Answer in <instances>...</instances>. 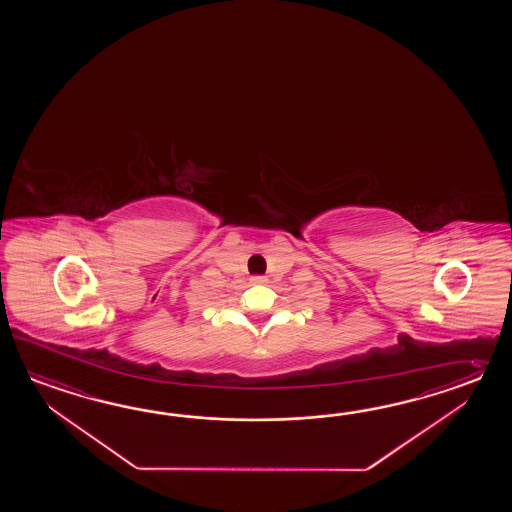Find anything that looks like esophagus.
Here are the masks:
<instances>
[{
    "mask_svg": "<svg viewBox=\"0 0 512 512\" xmlns=\"http://www.w3.org/2000/svg\"><path fill=\"white\" fill-rule=\"evenodd\" d=\"M251 282L252 283H265V282H267V278H265V276H260V274H258V276H252Z\"/></svg>",
    "mask_w": 512,
    "mask_h": 512,
    "instance_id": "34e87169",
    "label": "esophagus"
}]
</instances>
